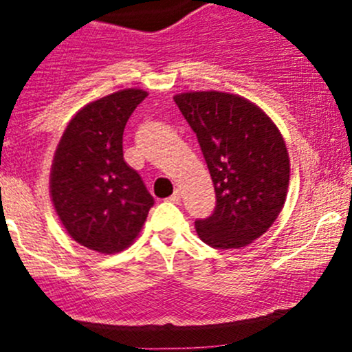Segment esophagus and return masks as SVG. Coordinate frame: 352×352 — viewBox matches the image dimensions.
<instances>
[{"instance_id":"esophagus-1","label":"esophagus","mask_w":352,"mask_h":352,"mask_svg":"<svg viewBox=\"0 0 352 352\" xmlns=\"http://www.w3.org/2000/svg\"><path fill=\"white\" fill-rule=\"evenodd\" d=\"M168 201H170V202H173V204H179V202H180V190L177 189L175 192H173L172 196L168 197Z\"/></svg>"}]
</instances>
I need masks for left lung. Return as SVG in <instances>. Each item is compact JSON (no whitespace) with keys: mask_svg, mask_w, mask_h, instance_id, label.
<instances>
[{"mask_svg":"<svg viewBox=\"0 0 352 352\" xmlns=\"http://www.w3.org/2000/svg\"><path fill=\"white\" fill-rule=\"evenodd\" d=\"M196 133L214 184L211 216L196 219L199 239L212 248H240L276 221L289 186L285 140L252 102L223 91L175 95Z\"/></svg>","mask_w":352,"mask_h":352,"instance_id":"obj_1","label":"left lung"}]
</instances>
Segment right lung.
Returning <instances> with one entry per match:
<instances>
[{
	"mask_svg": "<svg viewBox=\"0 0 352 352\" xmlns=\"http://www.w3.org/2000/svg\"><path fill=\"white\" fill-rule=\"evenodd\" d=\"M146 91H117L85 105L56 150L51 196L71 239L102 254L133 243L155 199L124 160L126 122Z\"/></svg>",
	"mask_w": 352,
	"mask_h": 352,
	"instance_id": "add662e5",
	"label": "right lung"
}]
</instances>
